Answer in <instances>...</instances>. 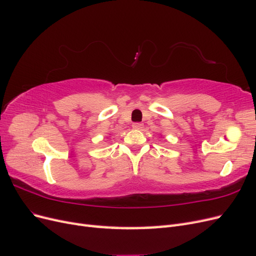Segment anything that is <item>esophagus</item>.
<instances>
[{
    "mask_svg": "<svg viewBox=\"0 0 256 256\" xmlns=\"http://www.w3.org/2000/svg\"><path fill=\"white\" fill-rule=\"evenodd\" d=\"M143 126H144L143 122H134V124H132V127H134V129H138H138H142Z\"/></svg>",
    "mask_w": 256,
    "mask_h": 256,
    "instance_id": "1",
    "label": "esophagus"
}]
</instances>
